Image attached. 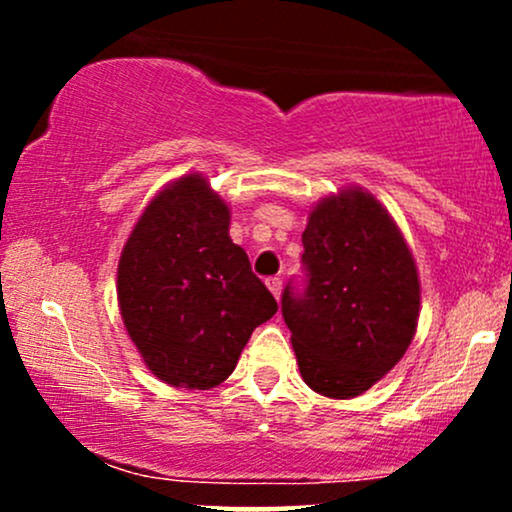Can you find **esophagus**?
I'll return each mask as SVG.
<instances>
[{"label": "esophagus", "mask_w": 512, "mask_h": 512, "mask_svg": "<svg viewBox=\"0 0 512 512\" xmlns=\"http://www.w3.org/2000/svg\"><path fill=\"white\" fill-rule=\"evenodd\" d=\"M267 286H269V291L274 293L276 301H279V296H281V286H284V284H281L279 276H272V279H267Z\"/></svg>", "instance_id": "obj_1"}]
</instances>
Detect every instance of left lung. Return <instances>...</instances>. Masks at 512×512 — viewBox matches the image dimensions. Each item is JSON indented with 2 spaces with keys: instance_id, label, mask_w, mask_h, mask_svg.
<instances>
[{
  "instance_id": "obj_1",
  "label": "left lung",
  "mask_w": 512,
  "mask_h": 512,
  "mask_svg": "<svg viewBox=\"0 0 512 512\" xmlns=\"http://www.w3.org/2000/svg\"><path fill=\"white\" fill-rule=\"evenodd\" d=\"M305 289L289 284L281 313L305 385L332 399L366 392L397 366L419 322L421 286L397 223L349 187L310 211Z\"/></svg>"
}]
</instances>
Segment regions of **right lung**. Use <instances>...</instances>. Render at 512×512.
<instances>
[{"label":"right lung","instance_id":"obj_1","mask_svg":"<svg viewBox=\"0 0 512 512\" xmlns=\"http://www.w3.org/2000/svg\"><path fill=\"white\" fill-rule=\"evenodd\" d=\"M228 223V204L190 173L151 199L122 248V322L146 368L173 387L223 383L252 330L279 308Z\"/></svg>","mask_w":512,"mask_h":512}]
</instances>
